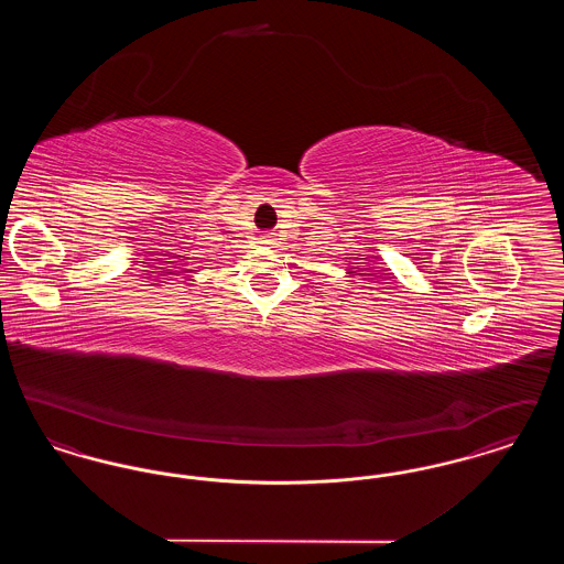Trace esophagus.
<instances>
[{
  "label": "esophagus",
  "instance_id": "1",
  "mask_svg": "<svg viewBox=\"0 0 564 564\" xmlns=\"http://www.w3.org/2000/svg\"><path fill=\"white\" fill-rule=\"evenodd\" d=\"M262 242H264V245H272V242H274V239H272L270 235H264V237H262Z\"/></svg>",
  "mask_w": 564,
  "mask_h": 564
}]
</instances>
